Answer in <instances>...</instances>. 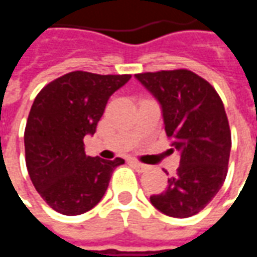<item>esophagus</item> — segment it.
I'll list each match as a JSON object with an SVG mask.
<instances>
[{"mask_svg":"<svg viewBox=\"0 0 257 257\" xmlns=\"http://www.w3.org/2000/svg\"><path fill=\"white\" fill-rule=\"evenodd\" d=\"M131 165H132L138 172H146V171L149 169L147 165H145V164H140V162L135 161V160H131Z\"/></svg>","mask_w":257,"mask_h":257,"instance_id":"34e87169","label":"esophagus"}]
</instances>
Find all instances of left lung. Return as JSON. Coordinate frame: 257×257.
I'll list each match as a JSON object with an SVG mask.
<instances>
[{
	"label": "left lung",
	"instance_id": "8db88e82",
	"mask_svg": "<svg viewBox=\"0 0 257 257\" xmlns=\"http://www.w3.org/2000/svg\"><path fill=\"white\" fill-rule=\"evenodd\" d=\"M161 107L165 132L180 156L167 190L151 195L154 208L172 217L198 213L219 193L227 175L231 132L213 86L189 70L136 74Z\"/></svg>",
	"mask_w": 257,
	"mask_h": 257
}]
</instances>
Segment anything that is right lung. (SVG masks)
<instances>
[{"label":"right lung","instance_id":"obj_1","mask_svg":"<svg viewBox=\"0 0 257 257\" xmlns=\"http://www.w3.org/2000/svg\"><path fill=\"white\" fill-rule=\"evenodd\" d=\"M131 75L73 71L48 84L31 106L25 131L26 165L34 187L52 209L81 215L100 202L122 158L85 154L110 96Z\"/></svg>","mask_w":257,"mask_h":257}]
</instances>
